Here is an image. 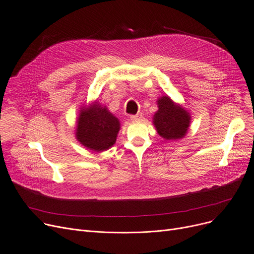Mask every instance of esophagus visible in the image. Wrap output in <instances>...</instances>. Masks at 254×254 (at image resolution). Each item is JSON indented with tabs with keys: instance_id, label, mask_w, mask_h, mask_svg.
<instances>
[{
	"instance_id": "1",
	"label": "esophagus",
	"mask_w": 254,
	"mask_h": 254,
	"mask_svg": "<svg viewBox=\"0 0 254 254\" xmlns=\"http://www.w3.org/2000/svg\"><path fill=\"white\" fill-rule=\"evenodd\" d=\"M141 118H142V115H140V114L131 115V116H130V120H131V122H138V120H140Z\"/></svg>"
}]
</instances>
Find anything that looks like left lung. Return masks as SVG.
Instances as JSON below:
<instances>
[{"instance_id": "obj_1", "label": "left lung", "mask_w": 254, "mask_h": 254, "mask_svg": "<svg viewBox=\"0 0 254 254\" xmlns=\"http://www.w3.org/2000/svg\"><path fill=\"white\" fill-rule=\"evenodd\" d=\"M156 102L158 110L153 115L152 123L157 134L165 140L184 138L190 126V112L169 96H163Z\"/></svg>"}]
</instances>
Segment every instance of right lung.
<instances>
[{"instance_id": "obj_1", "label": "right lung", "mask_w": 254, "mask_h": 254, "mask_svg": "<svg viewBox=\"0 0 254 254\" xmlns=\"http://www.w3.org/2000/svg\"><path fill=\"white\" fill-rule=\"evenodd\" d=\"M119 129V119L99 101H93L80 109L75 137L87 149L102 152L115 144Z\"/></svg>"}]
</instances>
